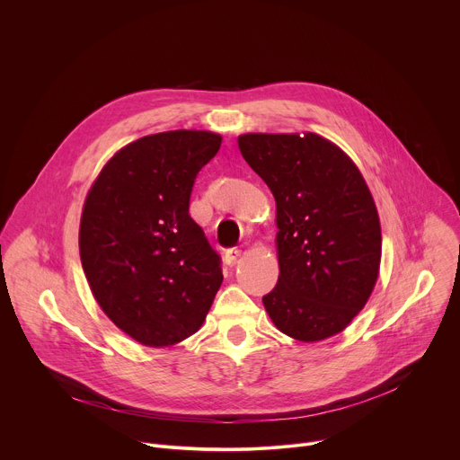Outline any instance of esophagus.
Wrapping results in <instances>:
<instances>
[{
  "mask_svg": "<svg viewBox=\"0 0 460 460\" xmlns=\"http://www.w3.org/2000/svg\"><path fill=\"white\" fill-rule=\"evenodd\" d=\"M242 254H243V252H242V249H238V247L227 249V251H226V261H227L229 266H233V264H236L238 258H240Z\"/></svg>",
  "mask_w": 460,
  "mask_h": 460,
  "instance_id": "esophagus-1",
  "label": "esophagus"
}]
</instances>
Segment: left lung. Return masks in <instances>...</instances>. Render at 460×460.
Returning <instances> with one entry per match:
<instances>
[{
	"mask_svg": "<svg viewBox=\"0 0 460 460\" xmlns=\"http://www.w3.org/2000/svg\"><path fill=\"white\" fill-rule=\"evenodd\" d=\"M238 147L277 202L280 275L261 298L270 318L300 342L339 335L380 271V220L360 169L316 133H247Z\"/></svg>",
	"mask_w": 460,
	"mask_h": 460,
	"instance_id": "8db88e82",
	"label": "left lung"
}]
</instances>
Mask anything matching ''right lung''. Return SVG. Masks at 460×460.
<instances>
[{
    "mask_svg": "<svg viewBox=\"0 0 460 460\" xmlns=\"http://www.w3.org/2000/svg\"><path fill=\"white\" fill-rule=\"evenodd\" d=\"M222 135L165 130L121 147L93 181L80 220V258L112 323L149 348L202 327L224 275L220 256L189 217L199 171Z\"/></svg>",
    "mask_w": 460,
    "mask_h": 460,
    "instance_id": "add662e5",
    "label": "right lung"
}]
</instances>
